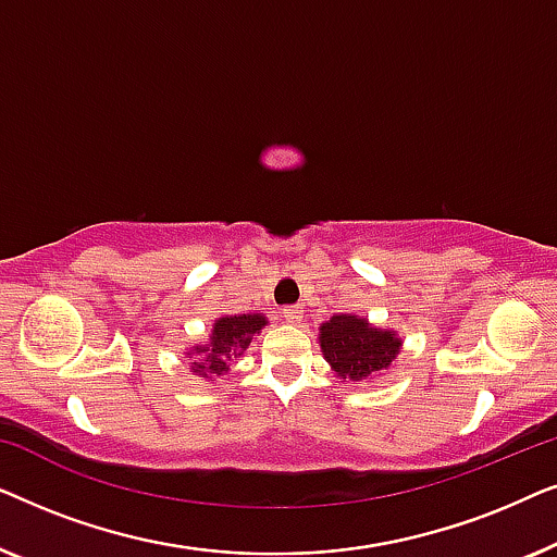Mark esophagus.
Segmentation results:
<instances>
[{
    "instance_id": "34e87169",
    "label": "esophagus",
    "mask_w": 557,
    "mask_h": 557,
    "mask_svg": "<svg viewBox=\"0 0 557 557\" xmlns=\"http://www.w3.org/2000/svg\"><path fill=\"white\" fill-rule=\"evenodd\" d=\"M281 314H284V319L288 324H299L301 319H304V307L301 304H292V307H284V311H281Z\"/></svg>"
}]
</instances>
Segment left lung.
I'll return each instance as SVG.
<instances>
[{"label": "left lung", "mask_w": 557, "mask_h": 557, "mask_svg": "<svg viewBox=\"0 0 557 557\" xmlns=\"http://www.w3.org/2000/svg\"><path fill=\"white\" fill-rule=\"evenodd\" d=\"M322 352L342 380H368L385 370L400 349V339L391 332L375 330L364 319L332 317L322 324Z\"/></svg>", "instance_id": "8db88e82"}]
</instances>
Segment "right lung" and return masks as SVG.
Instances as JSON below:
<instances>
[{
  "instance_id": "right-lung-1",
  "label": "right lung",
  "mask_w": 557,
  "mask_h": 557,
  "mask_svg": "<svg viewBox=\"0 0 557 557\" xmlns=\"http://www.w3.org/2000/svg\"><path fill=\"white\" fill-rule=\"evenodd\" d=\"M265 324V317L261 314H240V317H223L215 322L212 330L210 347H197V352L205 355L202 362H195V372L200 375H220L225 370V360L238 349H246L253 339V334Z\"/></svg>"
}]
</instances>
